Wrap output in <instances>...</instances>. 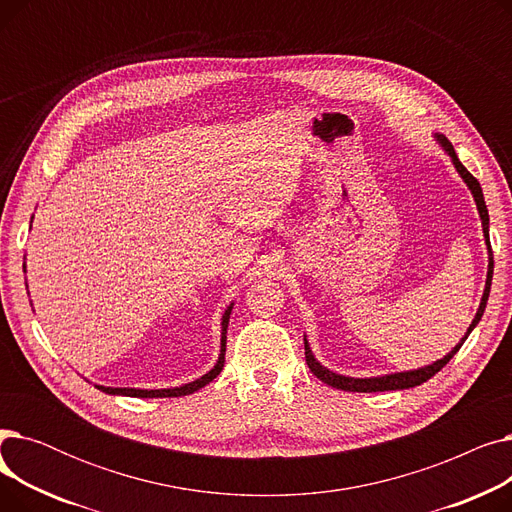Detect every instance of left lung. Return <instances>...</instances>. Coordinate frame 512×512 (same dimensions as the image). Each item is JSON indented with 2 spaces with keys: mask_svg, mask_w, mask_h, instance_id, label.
Segmentation results:
<instances>
[{
  "mask_svg": "<svg viewBox=\"0 0 512 512\" xmlns=\"http://www.w3.org/2000/svg\"><path fill=\"white\" fill-rule=\"evenodd\" d=\"M434 139L440 143V147L444 149V153L450 157L452 166L456 168V172H459V176L463 178V182L467 184V188L471 191L473 199H475V205H477V211H479V218H481V230H483V238H486V245H488V278H486V288H483V294H481V303H479V309L473 317V321L469 324L465 336L461 338V342L456 344L452 351L448 355H444L442 359L434 361L432 365H425V367H419V369H409V371H396V373H386V375H375V378H348V375H340L328 367L321 365L313 351L309 346V340L305 336V359H307V365L311 369L313 375H317V378L336 388V390H346V392H386V390H405V388H415V386H421L423 382H427L429 378H434V375L456 355L459 353V348L463 346V342L467 340V336L473 332V328L479 324V319L483 315V311H486V303H488V297H490V286H492V276H494V255H492V247H490V215H488V207H486V201H483V193H481V186L479 182L471 176V172L461 164L459 155H456L452 143L444 137V134H434Z\"/></svg>",
  "mask_w": 512,
  "mask_h": 512,
  "instance_id": "8db88e82",
  "label": "left lung"
}]
</instances>
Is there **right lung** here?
<instances>
[{"instance_id":"1","label":"right lung","mask_w":512,"mask_h":512,"mask_svg":"<svg viewBox=\"0 0 512 512\" xmlns=\"http://www.w3.org/2000/svg\"><path fill=\"white\" fill-rule=\"evenodd\" d=\"M26 267V265H24ZM232 307L234 303H230L226 307V311L222 313V338H220V357L218 361H215V365L205 373L201 375L199 380L195 382H188V384H182V386H176V388H159V390H141V388H110V386H99L95 384L97 390L105 392V394H120V396H134V398H170V396H186V394H193L197 390H201L203 386H207L209 382H213L215 378H218L222 367H224V361H226V332H228V324H230V313H232Z\"/></svg>"}]
</instances>
